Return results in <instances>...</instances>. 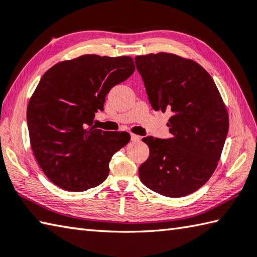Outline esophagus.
<instances>
[{
	"instance_id": "esophagus-1",
	"label": "esophagus",
	"mask_w": 257,
	"mask_h": 257,
	"mask_svg": "<svg viewBox=\"0 0 257 257\" xmlns=\"http://www.w3.org/2000/svg\"><path fill=\"white\" fill-rule=\"evenodd\" d=\"M132 141L133 142H139V141H141V136H138V135H135V134H132Z\"/></svg>"
}]
</instances>
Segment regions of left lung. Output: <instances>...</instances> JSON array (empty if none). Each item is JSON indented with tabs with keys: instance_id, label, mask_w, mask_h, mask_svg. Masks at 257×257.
<instances>
[{
	"instance_id": "1",
	"label": "left lung",
	"mask_w": 257,
	"mask_h": 257,
	"mask_svg": "<svg viewBox=\"0 0 257 257\" xmlns=\"http://www.w3.org/2000/svg\"><path fill=\"white\" fill-rule=\"evenodd\" d=\"M135 60L153 108L172 113L170 139L143 138L149 157L139 166V179L165 197L191 194L207 183L220 160L229 127L225 102L192 59L161 51Z\"/></svg>"
}]
</instances>
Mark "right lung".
Returning <instances> with one entry per match:
<instances>
[{"label": "right lung", "instance_id": "obj_1", "mask_svg": "<svg viewBox=\"0 0 257 257\" xmlns=\"http://www.w3.org/2000/svg\"><path fill=\"white\" fill-rule=\"evenodd\" d=\"M134 71L130 56L87 54L57 63L41 77L27 121L34 155L54 184L81 192L108 177L111 157L130 135L95 129L93 119L111 88Z\"/></svg>", "mask_w": 257, "mask_h": 257}]
</instances>
